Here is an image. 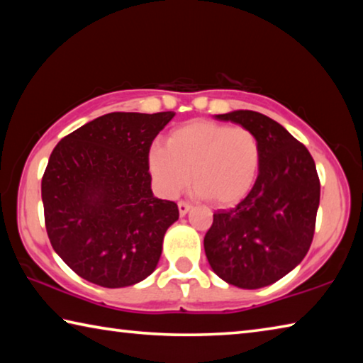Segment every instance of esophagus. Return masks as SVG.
Listing matches in <instances>:
<instances>
[{
  "instance_id": "34e87169",
  "label": "esophagus",
  "mask_w": 363,
  "mask_h": 363,
  "mask_svg": "<svg viewBox=\"0 0 363 363\" xmlns=\"http://www.w3.org/2000/svg\"><path fill=\"white\" fill-rule=\"evenodd\" d=\"M177 208H179L181 216H186V214L190 211V208H192V206H190L187 201H179V203H177Z\"/></svg>"
}]
</instances>
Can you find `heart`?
Returning a JSON list of instances; mask_svg holds the SVG:
<instances>
[{
    "label": "heart",
    "mask_w": 363,
    "mask_h": 363,
    "mask_svg": "<svg viewBox=\"0 0 363 363\" xmlns=\"http://www.w3.org/2000/svg\"><path fill=\"white\" fill-rule=\"evenodd\" d=\"M261 143L245 126L192 120L153 144L147 155L160 192L174 196L192 181L196 194L219 206L242 201L255 187L261 169Z\"/></svg>",
    "instance_id": "obj_1"
}]
</instances>
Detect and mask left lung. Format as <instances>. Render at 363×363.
<instances>
[{"label": "left lung", "mask_w": 363, "mask_h": 363, "mask_svg": "<svg viewBox=\"0 0 363 363\" xmlns=\"http://www.w3.org/2000/svg\"><path fill=\"white\" fill-rule=\"evenodd\" d=\"M253 131L261 143L255 187L232 210L213 214L205 253L218 277L256 290L285 277L304 259L320 203L314 158L280 123L253 110L216 115Z\"/></svg>", "instance_id": "1"}]
</instances>
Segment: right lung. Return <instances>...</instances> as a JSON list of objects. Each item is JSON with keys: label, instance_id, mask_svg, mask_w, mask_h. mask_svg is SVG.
<instances>
[{"label": "right lung", "instance_id": "add662e5", "mask_svg": "<svg viewBox=\"0 0 363 363\" xmlns=\"http://www.w3.org/2000/svg\"><path fill=\"white\" fill-rule=\"evenodd\" d=\"M174 115H102L65 136L49 157L41 181L49 242L91 284L136 285L157 269L179 210L153 196L147 155Z\"/></svg>", "mask_w": 363, "mask_h": 363}]
</instances>
